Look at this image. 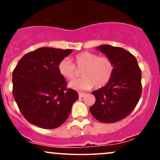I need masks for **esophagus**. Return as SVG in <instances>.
<instances>
[{"mask_svg": "<svg viewBox=\"0 0 160 160\" xmlns=\"http://www.w3.org/2000/svg\"><path fill=\"white\" fill-rule=\"evenodd\" d=\"M85 95H86V93H84V92H78V96H79V98L84 97Z\"/></svg>", "mask_w": 160, "mask_h": 160, "instance_id": "34e87169", "label": "esophagus"}]
</instances>
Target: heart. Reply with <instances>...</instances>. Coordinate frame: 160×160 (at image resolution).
Listing matches in <instances>:
<instances>
[{
	"instance_id": "obj_1",
	"label": "heart",
	"mask_w": 160,
	"mask_h": 160,
	"mask_svg": "<svg viewBox=\"0 0 160 160\" xmlns=\"http://www.w3.org/2000/svg\"><path fill=\"white\" fill-rule=\"evenodd\" d=\"M73 64L68 58L59 62L58 71L68 80L73 79L77 75L76 68L82 70L83 78L70 82L69 87L76 90H88L95 85L100 88L106 85L113 73V64L106 56H98L96 53L82 52L74 57Z\"/></svg>"
}]
</instances>
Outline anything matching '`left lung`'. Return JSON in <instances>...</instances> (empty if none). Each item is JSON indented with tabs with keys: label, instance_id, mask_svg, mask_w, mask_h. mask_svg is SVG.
<instances>
[{
	"label": "left lung",
	"instance_id": "1",
	"mask_svg": "<svg viewBox=\"0 0 160 160\" xmlns=\"http://www.w3.org/2000/svg\"><path fill=\"white\" fill-rule=\"evenodd\" d=\"M96 50L113 64V73L103 88L92 91L96 102L90 108L98 121L113 123L123 119L134 109L142 93V72L137 58L121 47L100 45Z\"/></svg>",
	"mask_w": 160,
	"mask_h": 160
}]
</instances>
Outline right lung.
<instances>
[{"mask_svg": "<svg viewBox=\"0 0 160 160\" xmlns=\"http://www.w3.org/2000/svg\"><path fill=\"white\" fill-rule=\"evenodd\" d=\"M72 50L41 47L24 55L12 72V93L29 122L44 129L62 125L78 95L67 89L58 64Z\"/></svg>", "mask_w": 160, "mask_h": 160, "instance_id": "right-lung-1", "label": "right lung"}]
</instances>
